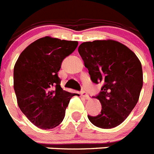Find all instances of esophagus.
Here are the masks:
<instances>
[{"mask_svg":"<svg viewBox=\"0 0 154 154\" xmlns=\"http://www.w3.org/2000/svg\"><path fill=\"white\" fill-rule=\"evenodd\" d=\"M81 95L82 97H84V98H86V99H88V98H89V95H88V93L85 91V90H82V91H81Z\"/></svg>","mask_w":154,"mask_h":154,"instance_id":"esophagus-1","label":"esophagus"}]
</instances>
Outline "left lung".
Instances as JSON below:
<instances>
[{
	"instance_id": "8db88e82",
	"label": "left lung",
	"mask_w": 154,
	"mask_h": 154,
	"mask_svg": "<svg viewBox=\"0 0 154 154\" xmlns=\"http://www.w3.org/2000/svg\"><path fill=\"white\" fill-rule=\"evenodd\" d=\"M79 53L93 83H102L95 98L101 104L91 123L104 129L121 125L136 106L143 86L141 63L133 52L115 40L82 43Z\"/></svg>"
}]
</instances>
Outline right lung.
<instances>
[{
  "label": "right lung",
  "mask_w": 154,
  "mask_h": 154,
  "mask_svg": "<svg viewBox=\"0 0 154 154\" xmlns=\"http://www.w3.org/2000/svg\"><path fill=\"white\" fill-rule=\"evenodd\" d=\"M77 46V41L46 36L28 46L15 64L14 88L18 106L39 128L53 129L60 125L76 94L61 88L58 72Z\"/></svg>",
  "instance_id": "obj_1"
}]
</instances>
